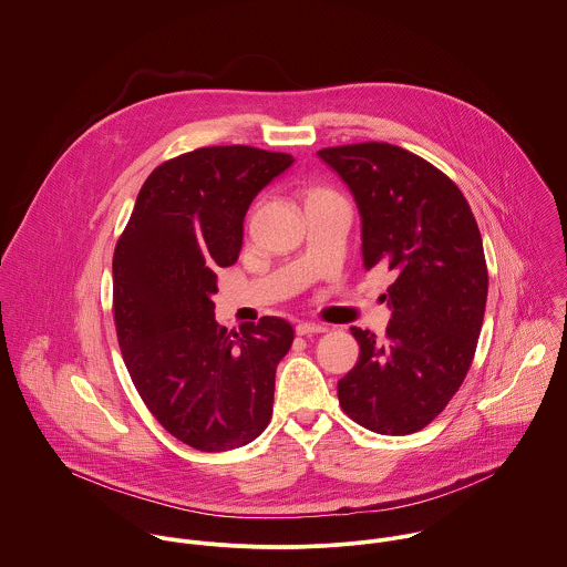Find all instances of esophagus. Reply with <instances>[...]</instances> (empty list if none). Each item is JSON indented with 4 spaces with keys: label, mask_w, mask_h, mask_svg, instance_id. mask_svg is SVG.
I'll use <instances>...</instances> for the list:
<instances>
[{
    "label": "esophagus",
    "mask_w": 567,
    "mask_h": 567,
    "mask_svg": "<svg viewBox=\"0 0 567 567\" xmlns=\"http://www.w3.org/2000/svg\"><path fill=\"white\" fill-rule=\"evenodd\" d=\"M326 330H328L326 326H321V323H310V321H301V323L297 326V334H301V337L321 334V332H326Z\"/></svg>",
    "instance_id": "1"
}]
</instances>
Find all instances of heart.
<instances>
[{
	"mask_svg": "<svg viewBox=\"0 0 567 567\" xmlns=\"http://www.w3.org/2000/svg\"><path fill=\"white\" fill-rule=\"evenodd\" d=\"M315 193H328V190L317 189V190H312V193H310V195H315Z\"/></svg>",
	"mask_w": 567,
	"mask_h": 567,
	"instance_id": "b5f03b06",
	"label": "heart"
}]
</instances>
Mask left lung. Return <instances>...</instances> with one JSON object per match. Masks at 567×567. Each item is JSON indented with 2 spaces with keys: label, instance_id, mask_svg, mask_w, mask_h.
<instances>
[{
  "label": "left lung",
  "instance_id": "1",
  "mask_svg": "<svg viewBox=\"0 0 567 567\" xmlns=\"http://www.w3.org/2000/svg\"><path fill=\"white\" fill-rule=\"evenodd\" d=\"M319 158L354 195L365 270L393 272L386 334L352 328L361 357L339 380V402L370 431L415 433L473 363L488 295L477 221L442 172L395 145L330 147Z\"/></svg>",
  "mask_w": 567,
  "mask_h": 567
}]
</instances>
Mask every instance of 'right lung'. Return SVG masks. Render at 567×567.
<instances>
[{
    "instance_id": "right-lung-1",
    "label": "right lung",
    "mask_w": 567,
    "mask_h": 567,
    "mask_svg": "<svg viewBox=\"0 0 567 567\" xmlns=\"http://www.w3.org/2000/svg\"><path fill=\"white\" fill-rule=\"evenodd\" d=\"M295 158L246 145L178 156L145 181L116 244L114 321L127 372L154 417L181 442L219 453L270 422L275 372L295 330L279 317L215 321L217 270L241 250L255 195Z\"/></svg>"
}]
</instances>
